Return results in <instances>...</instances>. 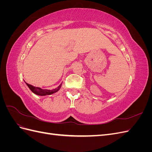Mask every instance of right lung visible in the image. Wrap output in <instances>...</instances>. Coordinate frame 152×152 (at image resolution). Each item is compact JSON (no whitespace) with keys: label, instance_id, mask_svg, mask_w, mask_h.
Instances as JSON below:
<instances>
[{"label":"right lung","instance_id":"obj_1","mask_svg":"<svg viewBox=\"0 0 152 152\" xmlns=\"http://www.w3.org/2000/svg\"><path fill=\"white\" fill-rule=\"evenodd\" d=\"M26 84L29 87V89L31 91L32 93H34V94H35L36 95L38 96H48V95H51L55 93H56L59 89H60L61 87L62 84H61L58 87H57L56 88L53 89H43L40 87H35L33 86L32 85H30L28 83H26V82H25Z\"/></svg>","mask_w":152,"mask_h":152}]
</instances>
